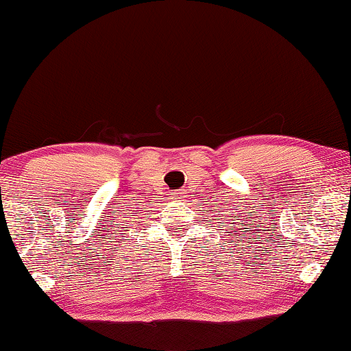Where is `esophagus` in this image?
Wrapping results in <instances>:
<instances>
[{
	"mask_svg": "<svg viewBox=\"0 0 351 351\" xmlns=\"http://www.w3.org/2000/svg\"><path fill=\"white\" fill-rule=\"evenodd\" d=\"M173 200H176V202H181V200H184V195H182L181 192H176V194L173 195Z\"/></svg>",
	"mask_w": 351,
	"mask_h": 351,
	"instance_id": "1",
	"label": "esophagus"
}]
</instances>
